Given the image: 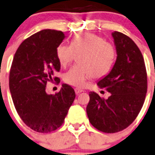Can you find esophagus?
<instances>
[{"mask_svg":"<svg viewBox=\"0 0 155 155\" xmlns=\"http://www.w3.org/2000/svg\"><path fill=\"white\" fill-rule=\"evenodd\" d=\"M83 91H83L82 89H80V88H75V92L76 94H79L81 93V92H83Z\"/></svg>","mask_w":155,"mask_h":155,"instance_id":"esophagus-1","label":"esophagus"}]
</instances>
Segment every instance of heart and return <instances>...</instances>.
Returning <instances> with one entry per match:
<instances>
[{"mask_svg":"<svg viewBox=\"0 0 155 155\" xmlns=\"http://www.w3.org/2000/svg\"><path fill=\"white\" fill-rule=\"evenodd\" d=\"M77 58L78 65L70 68L64 75L69 85L84 87L90 78L102 77L110 72L116 58L115 48L102 37L91 33L76 34L71 45L61 44L57 48L60 64L65 67Z\"/></svg>","mask_w":155,"mask_h":155,"instance_id":"b5f03b06","label":"heart"}]
</instances>
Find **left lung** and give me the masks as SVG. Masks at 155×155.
Wrapping results in <instances>:
<instances>
[{"mask_svg":"<svg viewBox=\"0 0 155 155\" xmlns=\"http://www.w3.org/2000/svg\"><path fill=\"white\" fill-rule=\"evenodd\" d=\"M112 36L117 59L110 73L97 84L111 95L103 99L91 91L87 106L91 124L106 133L120 132L132 124L143 107L147 91L146 67L140 49L124 34L114 31Z\"/></svg>","mask_w":155,"mask_h":155,"instance_id":"8db88e82","label":"left lung"}]
</instances>
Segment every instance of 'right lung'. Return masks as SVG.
<instances>
[{"mask_svg": "<svg viewBox=\"0 0 155 155\" xmlns=\"http://www.w3.org/2000/svg\"><path fill=\"white\" fill-rule=\"evenodd\" d=\"M64 38L62 31H38L20 44L12 64L9 89L14 106L23 121L38 132L62 125L75 97L73 88L65 84L55 94L45 92L47 83L59 80L53 75L61 68L57 48Z\"/></svg>", "mask_w": 155, "mask_h": 155, "instance_id": "add662e5", "label": "right lung"}]
</instances>
